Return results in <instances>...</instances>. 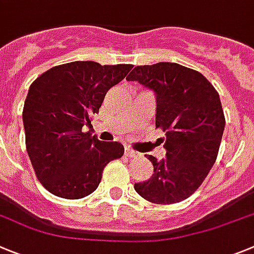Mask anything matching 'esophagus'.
<instances>
[{"label": "esophagus", "mask_w": 254, "mask_h": 254, "mask_svg": "<svg viewBox=\"0 0 254 254\" xmlns=\"http://www.w3.org/2000/svg\"><path fill=\"white\" fill-rule=\"evenodd\" d=\"M137 155H138V153H137L136 151L132 150V148H129V147L125 148V156H126V157H129V159H131V157H136Z\"/></svg>", "instance_id": "34e87169"}]
</instances>
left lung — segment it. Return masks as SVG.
Listing matches in <instances>:
<instances>
[{
	"label": "left lung",
	"mask_w": 254,
	"mask_h": 254,
	"mask_svg": "<svg viewBox=\"0 0 254 254\" xmlns=\"http://www.w3.org/2000/svg\"><path fill=\"white\" fill-rule=\"evenodd\" d=\"M156 93V128L166 157L134 190L153 204H175L194 194L217 160L225 117L215 88L201 73L176 63L139 65L127 76Z\"/></svg>",
	"instance_id": "1"
}]
</instances>
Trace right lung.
I'll return each mask as SVG.
<instances>
[{"instance_id": "right-lung-1", "label": "right lung", "mask_w": 254, "mask_h": 254, "mask_svg": "<svg viewBox=\"0 0 254 254\" xmlns=\"http://www.w3.org/2000/svg\"><path fill=\"white\" fill-rule=\"evenodd\" d=\"M132 66L66 63L30 85L22 111L26 150L36 178L55 196H88L98 188L107 164L123 156L120 142H101L83 127Z\"/></svg>"}]
</instances>
